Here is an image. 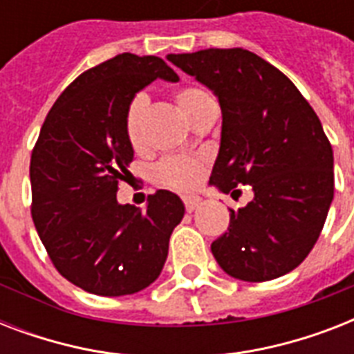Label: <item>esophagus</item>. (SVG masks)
<instances>
[{
  "instance_id": "esophagus-1",
  "label": "esophagus",
  "mask_w": 354,
  "mask_h": 354,
  "mask_svg": "<svg viewBox=\"0 0 354 354\" xmlns=\"http://www.w3.org/2000/svg\"><path fill=\"white\" fill-rule=\"evenodd\" d=\"M183 204H185V209H187L189 213H193L196 207L202 205V198H200V196H183Z\"/></svg>"
}]
</instances>
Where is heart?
Returning <instances> with one entry per match:
<instances>
[{
	"instance_id": "heart-1",
	"label": "heart",
	"mask_w": 354,
	"mask_h": 354,
	"mask_svg": "<svg viewBox=\"0 0 354 354\" xmlns=\"http://www.w3.org/2000/svg\"><path fill=\"white\" fill-rule=\"evenodd\" d=\"M176 104L180 106L191 121L198 118L200 113L207 108L215 106L207 91L198 86H185L176 91ZM149 106V97L145 93H138L127 108L124 115V128H127L128 141L133 149H141L145 145V115ZM204 161L198 158H183V156H171L161 160L154 167V180L161 185L176 191H189L194 189L204 178Z\"/></svg>"
}]
</instances>
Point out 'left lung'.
<instances>
[{
  "mask_svg": "<svg viewBox=\"0 0 354 354\" xmlns=\"http://www.w3.org/2000/svg\"><path fill=\"white\" fill-rule=\"evenodd\" d=\"M167 60L209 88L222 110L221 149L209 185L253 200L230 211V227L211 244L235 279L259 283L305 261L335 196L333 147L292 80L255 53L202 49Z\"/></svg>",
  "mask_w": 354,
  "mask_h": 354,
  "instance_id": "1",
  "label": "left lung"
}]
</instances>
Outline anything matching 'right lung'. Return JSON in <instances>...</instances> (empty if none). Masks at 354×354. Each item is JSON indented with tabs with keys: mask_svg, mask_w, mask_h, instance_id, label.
Returning <instances> with one entry per match:
<instances>
[{
	"mask_svg": "<svg viewBox=\"0 0 354 354\" xmlns=\"http://www.w3.org/2000/svg\"><path fill=\"white\" fill-rule=\"evenodd\" d=\"M178 75L158 57L122 53L75 79L47 113L30 156L32 221L57 270L97 296H127L160 277L185 207L171 191L145 209L119 204L133 160L124 115L138 91Z\"/></svg>",
	"mask_w": 354,
	"mask_h": 354,
	"instance_id": "add662e5",
	"label": "right lung"
}]
</instances>
